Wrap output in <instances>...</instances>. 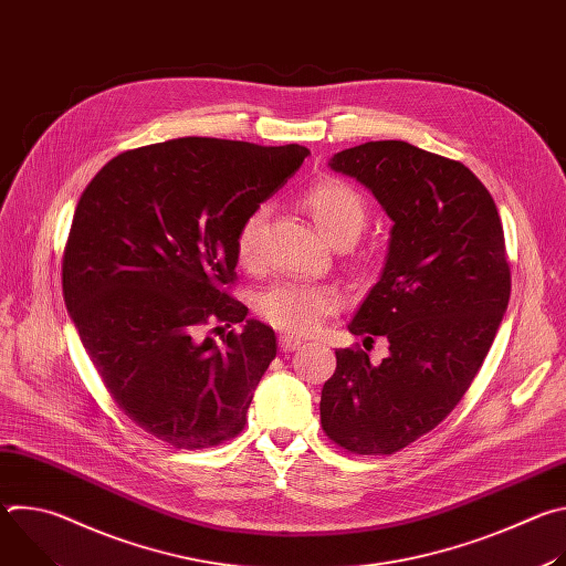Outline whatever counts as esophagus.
Here are the masks:
<instances>
[{
  "instance_id": "1",
  "label": "esophagus",
  "mask_w": 566,
  "mask_h": 566,
  "mask_svg": "<svg viewBox=\"0 0 566 566\" xmlns=\"http://www.w3.org/2000/svg\"><path fill=\"white\" fill-rule=\"evenodd\" d=\"M302 347V340L297 336H282L280 338V349L286 354V352H295Z\"/></svg>"
}]
</instances>
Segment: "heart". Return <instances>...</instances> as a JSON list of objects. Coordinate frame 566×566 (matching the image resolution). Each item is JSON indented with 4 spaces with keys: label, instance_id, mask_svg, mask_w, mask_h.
Segmentation results:
<instances>
[{
    "label": "heart",
    "instance_id": "obj_1",
    "mask_svg": "<svg viewBox=\"0 0 566 566\" xmlns=\"http://www.w3.org/2000/svg\"><path fill=\"white\" fill-rule=\"evenodd\" d=\"M304 203L319 232L336 239L340 234L358 237L367 219L363 195L345 181L322 179L304 192ZM266 221V208L249 214L237 237V255L241 264H253L260 255V239ZM338 291L327 284L275 282L258 295L260 313L277 329L291 334H311L329 313L338 308Z\"/></svg>",
    "mask_w": 566,
    "mask_h": 566
}]
</instances>
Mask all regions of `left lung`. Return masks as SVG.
I'll use <instances>...</instances> for the list:
<instances>
[{
	"mask_svg": "<svg viewBox=\"0 0 566 566\" xmlns=\"http://www.w3.org/2000/svg\"><path fill=\"white\" fill-rule=\"evenodd\" d=\"M329 168L365 186L391 219L378 282L347 329L389 354L338 349L319 421L349 452L391 454L437 428L486 358L511 297L491 192L459 160L406 140L343 149Z\"/></svg>",
	"mask_w": 566,
	"mask_h": 566,
	"instance_id": "8db88e82",
	"label": "left lung"
}]
</instances>
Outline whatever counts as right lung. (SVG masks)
Returning a JSON list of instances; mask_svg holds the SVG:
<instances>
[{
  "label": "right lung",
  "instance_id": "add662e5",
  "mask_svg": "<svg viewBox=\"0 0 566 566\" xmlns=\"http://www.w3.org/2000/svg\"><path fill=\"white\" fill-rule=\"evenodd\" d=\"M308 149L186 136L112 158L77 201L62 264L64 304L118 408L147 434L201 450L241 432L277 354L271 327L221 286L237 237ZM210 316L242 332L219 348Z\"/></svg>",
  "mask_w": 566,
  "mask_h": 566
}]
</instances>
